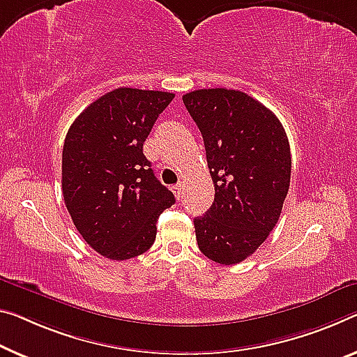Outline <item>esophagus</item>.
Wrapping results in <instances>:
<instances>
[{
    "label": "esophagus",
    "instance_id": "esophagus-1",
    "mask_svg": "<svg viewBox=\"0 0 357 357\" xmlns=\"http://www.w3.org/2000/svg\"><path fill=\"white\" fill-rule=\"evenodd\" d=\"M172 191H174V195H175V197H177V199H180V197L183 196V186L182 185H174L172 186Z\"/></svg>",
    "mask_w": 357,
    "mask_h": 357
}]
</instances>
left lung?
I'll list each match as a JSON object with an SVG mask.
<instances>
[{"label":"left lung","instance_id":"left-lung-1","mask_svg":"<svg viewBox=\"0 0 357 357\" xmlns=\"http://www.w3.org/2000/svg\"><path fill=\"white\" fill-rule=\"evenodd\" d=\"M183 103L202 134L215 197L195 218L199 250L236 265L265 243L281 215L290 183V146L271 109L245 92L199 89Z\"/></svg>","mask_w":357,"mask_h":357}]
</instances>
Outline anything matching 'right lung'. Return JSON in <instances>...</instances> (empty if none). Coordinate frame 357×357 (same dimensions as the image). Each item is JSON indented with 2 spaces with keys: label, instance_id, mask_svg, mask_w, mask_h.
Here are the masks:
<instances>
[{
  "label": "right lung",
  "instance_id": "right-lung-1",
  "mask_svg": "<svg viewBox=\"0 0 357 357\" xmlns=\"http://www.w3.org/2000/svg\"><path fill=\"white\" fill-rule=\"evenodd\" d=\"M174 97L118 87L92 102L65 137V206L86 243L109 260L150 249L158 217L175 202L144 155L153 124Z\"/></svg>",
  "mask_w": 357,
  "mask_h": 357
}]
</instances>
